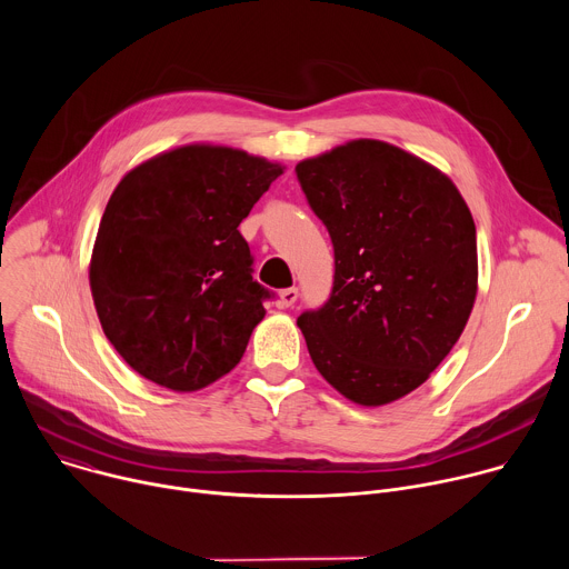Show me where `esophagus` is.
Listing matches in <instances>:
<instances>
[{
    "label": "esophagus",
    "mask_w": 569,
    "mask_h": 569,
    "mask_svg": "<svg viewBox=\"0 0 569 569\" xmlns=\"http://www.w3.org/2000/svg\"><path fill=\"white\" fill-rule=\"evenodd\" d=\"M297 297H299V290L297 288H286L279 292V306L281 308H290L297 303Z\"/></svg>",
    "instance_id": "esophagus-1"
}]
</instances>
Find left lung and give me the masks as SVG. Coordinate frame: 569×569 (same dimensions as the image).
I'll list each match as a JSON object with an SVG mask.
<instances>
[{
    "label": "left lung",
    "instance_id": "1",
    "mask_svg": "<svg viewBox=\"0 0 569 569\" xmlns=\"http://www.w3.org/2000/svg\"><path fill=\"white\" fill-rule=\"evenodd\" d=\"M327 224L331 297L299 315L317 371L367 408L415 391L459 340L477 295V236L448 176L356 139L295 169Z\"/></svg>",
    "mask_w": 569,
    "mask_h": 569
}]
</instances>
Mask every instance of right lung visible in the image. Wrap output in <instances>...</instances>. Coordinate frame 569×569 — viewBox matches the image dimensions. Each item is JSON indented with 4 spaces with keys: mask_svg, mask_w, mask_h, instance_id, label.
<instances>
[{
    "mask_svg": "<svg viewBox=\"0 0 569 569\" xmlns=\"http://www.w3.org/2000/svg\"><path fill=\"white\" fill-rule=\"evenodd\" d=\"M283 167L191 143L132 169L94 242L90 288L106 338L143 378L196 391L229 373L266 317L238 224Z\"/></svg>",
    "mask_w": 569,
    "mask_h": 569,
    "instance_id": "add662e5",
    "label": "right lung"
}]
</instances>
